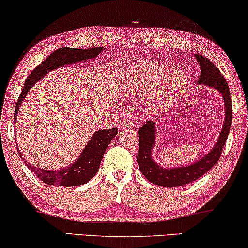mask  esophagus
I'll list each match as a JSON object with an SVG mask.
<instances>
[{
	"label": "esophagus",
	"mask_w": 248,
	"mask_h": 248,
	"mask_svg": "<svg viewBox=\"0 0 248 248\" xmlns=\"http://www.w3.org/2000/svg\"><path fill=\"white\" fill-rule=\"evenodd\" d=\"M134 123L132 122L130 118H124L123 122H122V127L123 128H128V127H133Z\"/></svg>",
	"instance_id": "34e87169"
}]
</instances>
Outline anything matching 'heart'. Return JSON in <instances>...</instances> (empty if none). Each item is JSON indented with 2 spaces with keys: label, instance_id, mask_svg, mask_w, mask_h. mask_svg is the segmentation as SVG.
Returning <instances> with one entry per match:
<instances>
[{
  "label": "heart",
  "instance_id": "obj_1",
  "mask_svg": "<svg viewBox=\"0 0 248 248\" xmlns=\"http://www.w3.org/2000/svg\"><path fill=\"white\" fill-rule=\"evenodd\" d=\"M188 84V75L180 67L146 61L133 66L126 78V91L132 95L143 96L152 94L150 105L162 108L174 96L182 92Z\"/></svg>",
  "mask_w": 248,
  "mask_h": 248
}]
</instances>
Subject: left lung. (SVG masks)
Here are the masks:
<instances>
[{"mask_svg": "<svg viewBox=\"0 0 248 248\" xmlns=\"http://www.w3.org/2000/svg\"><path fill=\"white\" fill-rule=\"evenodd\" d=\"M194 56L196 60L198 61L199 67H201V76H199L197 84L217 90L223 99L224 121L222 130L218 134L214 147L206 155L196 160L195 163L183 166L164 167L160 166L153 157V149L156 142L157 127L156 123L148 120L138 131L140 142L137 160L141 173L150 182L154 185L160 186V187L174 188L188 185V183L195 181L210 171L221 157L231 127L232 105H231L229 85H228L226 78L218 68H217L206 57L201 56V54H194Z\"/></svg>", "mask_w": 248, "mask_h": 248, "instance_id": "8db88e82", "label": "left lung"}]
</instances>
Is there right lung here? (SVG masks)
Here are the masks:
<instances>
[{
	"label": "right lung",
	"mask_w": 248,
	"mask_h": 248,
	"mask_svg": "<svg viewBox=\"0 0 248 248\" xmlns=\"http://www.w3.org/2000/svg\"><path fill=\"white\" fill-rule=\"evenodd\" d=\"M105 49L102 46L94 47V49H70V47H61L46 58L41 65H38L34 70H31L30 76L25 81V85L19 95L17 106L15 109V123L18 116V111L25 96L30 92L31 88L37 82H40L42 77H44L51 70H54L59 67L75 65L82 61L91 60L100 56V53ZM118 130L116 127L110 130H98L93 133L91 139L89 140L84 149L82 150L81 155L78 156L75 162L69 164L68 166L60 170H44L42 167H36L27 162L20 150L18 149L19 156L21 157L24 163L30 167L31 172H34L40 180L44 183L51 186H61V187H75L89 182L98 172L99 166L104 157V154L107 149L108 144L117 134Z\"/></svg>",
	"instance_id": "add662e5"
}]
</instances>
